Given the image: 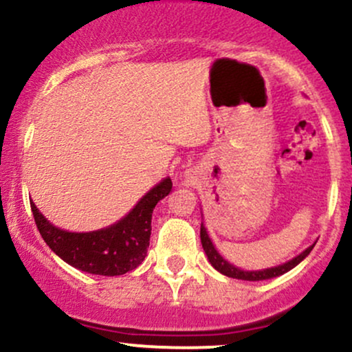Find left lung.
I'll list each match as a JSON object with an SVG mask.
<instances>
[{
    "label": "left lung",
    "mask_w": 352,
    "mask_h": 352,
    "mask_svg": "<svg viewBox=\"0 0 352 352\" xmlns=\"http://www.w3.org/2000/svg\"><path fill=\"white\" fill-rule=\"evenodd\" d=\"M200 240H201V246H204L205 253H207L208 256V261L212 263V266L217 270V272L225 274V276L236 278V280H246V281H261V280H270V278H274V276H281V274H285L286 272H289V270H293L296 265H300L301 261L311 253V250H313L314 246L311 245L309 248H306L301 254L294 256L293 260L286 261V263H283L280 266H274V268L260 270V272H243V270L236 268V266L228 263V261L217 252V248L213 246L212 240H210L207 228L204 227V223H201L200 227Z\"/></svg>",
    "instance_id": "8db88e82"
}]
</instances>
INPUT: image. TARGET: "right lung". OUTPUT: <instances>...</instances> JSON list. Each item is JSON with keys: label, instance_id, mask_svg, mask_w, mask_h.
Instances as JSON below:
<instances>
[{"label": "right lung", "instance_id": "obj_1", "mask_svg": "<svg viewBox=\"0 0 352 352\" xmlns=\"http://www.w3.org/2000/svg\"><path fill=\"white\" fill-rule=\"evenodd\" d=\"M170 190L172 180L167 177L148 190L117 223L87 233L54 227L44 218L34 201H31V210L43 240L67 265L86 273L119 276L135 270L144 261L151 243L153 208Z\"/></svg>", "mask_w": 352, "mask_h": 352}]
</instances>
